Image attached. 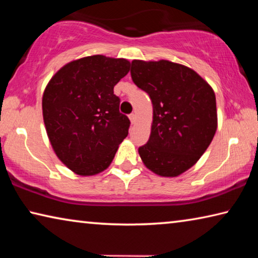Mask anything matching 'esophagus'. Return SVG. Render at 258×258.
Listing matches in <instances>:
<instances>
[{
    "label": "esophagus",
    "mask_w": 258,
    "mask_h": 258,
    "mask_svg": "<svg viewBox=\"0 0 258 258\" xmlns=\"http://www.w3.org/2000/svg\"><path fill=\"white\" fill-rule=\"evenodd\" d=\"M128 117H130V120H131V123L134 124V123H135V119H137V115H135V113L133 112V113H131V115H130Z\"/></svg>",
    "instance_id": "esophagus-1"
}]
</instances>
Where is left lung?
I'll use <instances>...</instances> for the list:
<instances>
[{"instance_id":"8db88e82","label":"left lung","mask_w":258,"mask_h":258,"mask_svg":"<svg viewBox=\"0 0 258 258\" xmlns=\"http://www.w3.org/2000/svg\"><path fill=\"white\" fill-rule=\"evenodd\" d=\"M131 76L154 108L150 138L139 155L157 175H180L197 163L215 135V93L194 69L168 60H133Z\"/></svg>"}]
</instances>
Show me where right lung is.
Listing matches in <instances>:
<instances>
[{
	"label": "right lung",
	"mask_w": 258,
	"mask_h": 258,
	"mask_svg": "<svg viewBox=\"0 0 258 258\" xmlns=\"http://www.w3.org/2000/svg\"><path fill=\"white\" fill-rule=\"evenodd\" d=\"M130 66L126 59L85 56L64 64L47 83L42 99L47 137L58 158L78 175L108 168L127 137L131 121L119 112L113 86Z\"/></svg>",
	"instance_id": "obj_1"
}]
</instances>
